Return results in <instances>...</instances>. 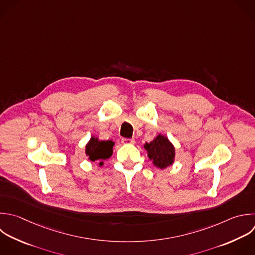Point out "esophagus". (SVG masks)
Instances as JSON below:
<instances>
[{
  "mask_svg": "<svg viewBox=\"0 0 255 255\" xmlns=\"http://www.w3.org/2000/svg\"><path fill=\"white\" fill-rule=\"evenodd\" d=\"M134 142H135V140L133 138H123L122 139L123 144H133Z\"/></svg>",
  "mask_w": 255,
  "mask_h": 255,
  "instance_id": "1",
  "label": "esophagus"
}]
</instances>
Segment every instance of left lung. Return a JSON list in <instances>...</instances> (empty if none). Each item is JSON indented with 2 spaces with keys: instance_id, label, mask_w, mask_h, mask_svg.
<instances>
[{
  "instance_id": "1",
  "label": "left lung",
  "mask_w": 255,
  "mask_h": 255,
  "mask_svg": "<svg viewBox=\"0 0 255 255\" xmlns=\"http://www.w3.org/2000/svg\"><path fill=\"white\" fill-rule=\"evenodd\" d=\"M143 147L154 166L164 169L173 164L175 147L167 136L158 133L150 142H145Z\"/></svg>"
}]
</instances>
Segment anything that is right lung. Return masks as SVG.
<instances>
[{"label": "right lung", "mask_w": 255, "mask_h": 255, "mask_svg": "<svg viewBox=\"0 0 255 255\" xmlns=\"http://www.w3.org/2000/svg\"><path fill=\"white\" fill-rule=\"evenodd\" d=\"M113 140H100L98 136L92 135L86 144L85 152L90 161H99V165H104V160L113 155Z\"/></svg>", "instance_id": "1"}]
</instances>
